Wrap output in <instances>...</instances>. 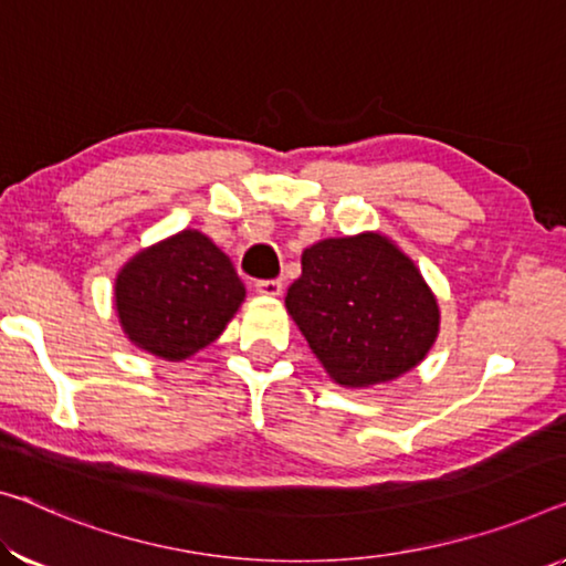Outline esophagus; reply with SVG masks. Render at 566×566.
<instances>
[{
    "mask_svg": "<svg viewBox=\"0 0 566 566\" xmlns=\"http://www.w3.org/2000/svg\"><path fill=\"white\" fill-rule=\"evenodd\" d=\"M255 291L260 295H271V298H275V295L283 293V281H277V277H273V281H258Z\"/></svg>",
    "mask_w": 566,
    "mask_h": 566,
    "instance_id": "esophagus-1",
    "label": "esophagus"
}]
</instances>
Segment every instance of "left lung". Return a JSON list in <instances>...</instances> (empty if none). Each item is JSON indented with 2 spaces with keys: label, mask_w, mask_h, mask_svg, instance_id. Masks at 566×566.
Returning a JSON list of instances; mask_svg holds the SVG:
<instances>
[{
  "label": "left lung",
  "mask_w": 566,
  "mask_h": 566,
  "mask_svg": "<svg viewBox=\"0 0 566 566\" xmlns=\"http://www.w3.org/2000/svg\"><path fill=\"white\" fill-rule=\"evenodd\" d=\"M285 306L328 377L344 387L397 379L438 336V301L420 271L381 234L321 240L301 258Z\"/></svg>",
  "instance_id": "left-lung-1"
}]
</instances>
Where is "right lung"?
<instances>
[{"label":"right lung","instance_id":"right-lung-1","mask_svg":"<svg viewBox=\"0 0 566 566\" xmlns=\"http://www.w3.org/2000/svg\"><path fill=\"white\" fill-rule=\"evenodd\" d=\"M245 298L230 258L185 230L128 260L116 277V308L128 338L181 361L210 346Z\"/></svg>","mask_w":566,"mask_h":566}]
</instances>
